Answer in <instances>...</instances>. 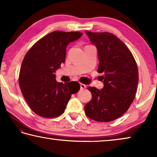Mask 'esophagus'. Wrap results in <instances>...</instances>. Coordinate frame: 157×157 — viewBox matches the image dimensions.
Returning <instances> with one entry per match:
<instances>
[{
  "label": "esophagus",
  "mask_w": 157,
  "mask_h": 157,
  "mask_svg": "<svg viewBox=\"0 0 157 157\" xmlns=\"http://www.w3.org/2000/svg\"><path fill=\"white\" fill-rule=\"evenodd\" d=\"M80 86H81V89H84V88H86V86L85 84H83V83H80Z\"/></svg>",
  "instance_id": "obj_1"
}]
</instances>
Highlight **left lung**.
I'll list each match as a JSON object with an SVG mask.
<instances>
[{"mask_svg":"<svg viewBox=\"0 0 157 157\" xmlns=\"http://www.w3.org/2000/svg\"><path fill=\"white\" fill-rule=\"evenodd\" d=\"M98 49L103 89L88 87L92 99L84 107L90 119L108 122L128 110L137 90L139 74L135 58L123 42L113 34L86 31Z\"/></svg>","mask_w":157,"mask_h":157,"instance_id":"1","label":"left lung"}]
</instances>
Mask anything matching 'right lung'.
<instances>
[{"label":"right lung","instance_id":"right-lung-1","mask_svg":"<svg viewBox=\"0 0 157 157\" xmlns=\"http://www.w3.org/2000/svg\"><path fill=\"white\" fill-rule=\"evenodd\" d=\"M81 35L80 32H52L38 40L25 56L20 88L29 108L40 116H59L71 95L80 89L78 82H57L54 73L65 62L67 45Z\"/></svg>","mask_w":157,"mask_h":157}]
</instances>
